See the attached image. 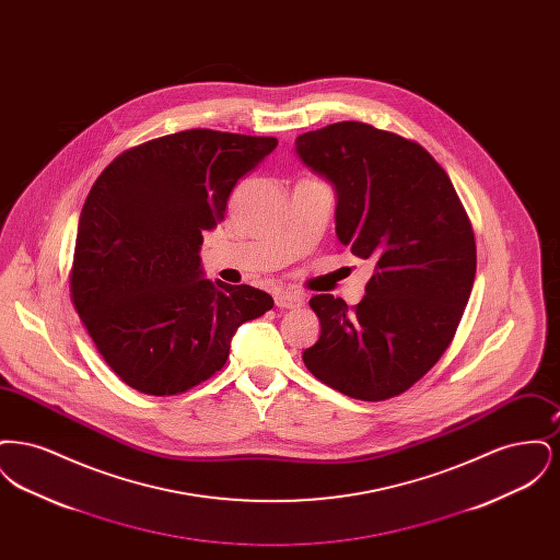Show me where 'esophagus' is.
<instances>
[{
	"instance_id": "1",
	"label": "esophagus",
	"mask_w": 560,
	"mask_h": 560,
	"mask_svg": "<svg viewBox=\"0 0 560 560\" xmlns=\"http://www.w3.org/2000/svg\"><path fill=\"white\" fill-rule=\"evenodd\" d=\"M304 295L302 293L288 292V290H279L275 292V304L277 308H300L304 304Z\"/></svg>"
}]
</instances>
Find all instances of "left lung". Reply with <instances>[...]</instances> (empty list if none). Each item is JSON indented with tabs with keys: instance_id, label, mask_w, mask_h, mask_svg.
<instances>
[{
	"instance_id": "obj_1",
	"label": "left lung",
	"mask_w": 560,
	"mask_h": 560,
	"mask_svg": "<svg viewBox=\"0 0 560 560\" xmlns=\"http://www.w3.org/2000/svg\"><path fill=\"white\" fill-rule=\"evenodd\" d=\"M295 153L336 187L338 240L375 265L359 304L311 298L320 336L304 365L352 399H393L452 345L477 272L470 218L447 172L399 133L338 121L298 136Z\"/></svg>"
}]
</instances>
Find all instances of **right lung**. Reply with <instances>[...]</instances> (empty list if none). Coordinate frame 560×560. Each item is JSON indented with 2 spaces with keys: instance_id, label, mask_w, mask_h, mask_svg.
I'll use <instances>...</instances> for the list:
<instances>
[{
  "instance_id": "add662e5",
  "label": "right lung",
  "mask_w": 560,
  "mask_h": 560,
  "mask_svg": "<svg viewBox=\"0 0 560 560\" xmlns=\"http://www.w3.org/2000/svg\"><path fill=\"white\" fill-rule=\"evenodd\" d=\"M277 144L208 128L167 133L117 155L88 192L71 302L130 388L187 393L224 368L241 323L272 308L262 290L201 279L199 247L240 178Z\"/></svg>"
}]
</instances>
